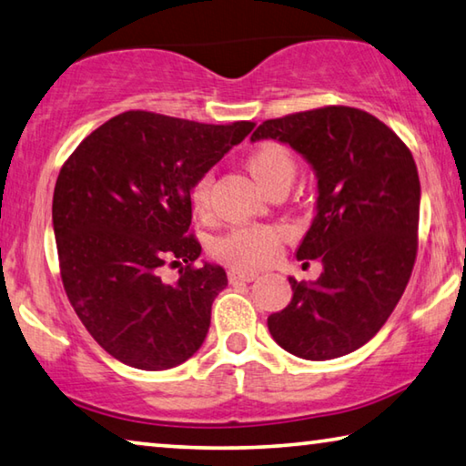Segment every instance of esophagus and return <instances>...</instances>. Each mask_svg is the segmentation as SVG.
Returning <instances> with one entry per match:
<instances>
[{"label": "esophagus", "instance_id": "1", "mask_svg": "<svg viewBox=\"0 0 466 466\" xmlns=\"http://www.w3.org/2000/svg\"><path fill=\"white\" fill-rule=\"evenodd\" d=\"M259 278V273L257 271H245V269H230L228 271V279L230 282H253V279Z\"/></svg>", "mask_w": 466, "mask_h": 466}]
</instances>
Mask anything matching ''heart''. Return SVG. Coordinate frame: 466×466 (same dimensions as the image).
<instances>
[{"mask_svg":"<svg viewBox=\"0 0 466 466\" xmlns=\"http://www.w3.org/2000/svg\"><path fill=\"white\" fill-rule=\"evenodd\" d=\"M247 167L255 182L263 190H268L273 182L282 178H292L294 176V159L288 153L286 147L278 143H263L250 153L247 159ZM209 190L211 178L203 176L193 187L190 193V203L197 213H207L209 209ZM284 240V230L278 226H245L234 228L232 232L216 240L213 253L221 261L234 265V268L250 269L261 268L269 263L278 255L279 247Z\"/></svg>","mask_w":466,"mask_h":466,"instance_id":"heart-1","label":"heart"}]
</instances>
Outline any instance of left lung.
Wrapping results in <instances>:
<instances>
[{"label": "left lung", "mask_w": 466, "mask_h": 466, "mask_svg": "<svg viewBox=\"0 0 466 466\" xmlns=\"http://www.w3.org/2000/svg\"><path fill=\"white\" fill-rule=\"evenodd\" d=\"M290 145L317 178L315 218L297 257L319 259L315 282L268 317L294 357L328 360L367 344L400 300L417 257L420 184L406 145L378 117L331 106L263 122L250 140Z\"/></svg>", "instance_id": "8db88e82"}]
</instances>
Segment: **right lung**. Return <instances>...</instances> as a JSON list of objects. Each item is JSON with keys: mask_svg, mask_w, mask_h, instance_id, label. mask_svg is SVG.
Segmentation results:
<instances>
[{"mask_svg": "<svg viewBox=\"0 0 466 466\" xmlns=\"http://www.w3.org/2000/svg\"><path fill=\"white\" fill-rule=\"evenodd\" d=\"M253 122L226 127L124 112L91 132L54 190V234L74 311L124 365L164 371L201 349L211 305L228 286L195 236L190 193ZM184 262L176 283L158 269Z\"/></svg>", "mask_w": 466, "mask_h": 466, "instance_id": "right-lung-1", "label": "right lung"}]
</instances>
